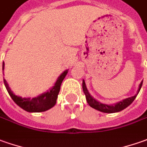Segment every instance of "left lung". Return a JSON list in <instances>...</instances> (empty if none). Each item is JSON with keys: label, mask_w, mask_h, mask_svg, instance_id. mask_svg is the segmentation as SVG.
Returning a JSON list of instances; mask_svg holds the SVG:
<instances>
[{"label": "left lung", "mask_w": 147, "mask_h": 147, "mask_svg": "<svg viewBox=\"0 0 147 147\" xmlns=\"http://www.w3.org/2000/svg\"><path fill=\"white\" fill-rule=\"evenodd\" d=\"M142 81L139 84V87H138V92H137V94H135L134 96H133L131 97H129V98L124 99L121 101H119V102L116 103L114 105H108V104H104V103H101L98 101L97 100H96L94 97H92L91 94L89 93V92L88 90L86 87V84H85V81L84 80H83V85H82V88H83V91L85 94V96H86V100L88 104L90 105L91 107L95 109L98 110L100 112H102V113H117V112L121 111L125 109V108H127L129 105H131L132 102L134 100V99L136 98V96L138 94L139 91H140L141 88H142Z\"/></svg>", "instance_id": "1"}]
</instances>
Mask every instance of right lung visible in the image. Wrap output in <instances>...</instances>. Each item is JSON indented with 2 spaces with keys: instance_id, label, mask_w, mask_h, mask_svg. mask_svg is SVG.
Segmentation results:
<instances>
[{
  "instance_id": "right-lung-1",
  "label": "right lung",
  "mask_w": 147,
  "mask_h": 147,
  "mask_svg": "<svg viewBox=\"0 0 147 147\" xmlns=\"http://www.w3.org/2000/svg\"><path fill=\"white\" fill-rule=\"evenodd\" d=\"M4 69H5V63L3 62V71ZM67 72H68V70H65L63 73L61 74L57 79L54 86L50 90L32 99L30 97H28V98L22 97V96L15 95L13 92V91L10 89L8 83L5 79H4V84H5V86L11 98L13 99V100L18 105L19 107H21L25 111H27L29 113H40V112L47 111L50 109H51L53 106H55V105L56 104L58 95L60 90L61 84L67 76Z\"/></svg>"
}]
</instances>
